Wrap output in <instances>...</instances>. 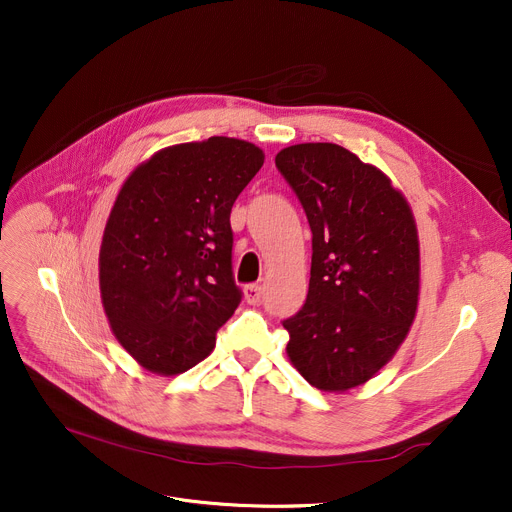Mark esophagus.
I'll return each instance as SVG.
<instances>
[{
	"instance_id": "1",
	"label": "esophagus",
	"mask_w": 512,
	"mask_h": 512,
	"mask_svg": "<svg viewBox=\"0 0 512 512\" xmlns=\"http://www.w3.org/2000/svg\"><path fill=\"white\" fill-rule=\"evenodd\" d=\"M261 297H263L261 284H249V286L245 288V301H247L249 305H257V303L261 301Z\"/></svg>"
}]
</instances>
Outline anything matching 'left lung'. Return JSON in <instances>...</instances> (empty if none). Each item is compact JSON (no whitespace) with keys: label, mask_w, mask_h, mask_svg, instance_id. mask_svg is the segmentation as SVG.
I'll use <instances>...</instances> for the list:
<instances>
[{"label":"left lung","mask_w":512,"mask_h":512,"mask_svg":"<svg viewBox=\"0 0 512 512\" xmlns=\"http://www.w3.org/2000/svg\"><path fill=\"white\" fill-rule=\"evenodd\" d=\"M313 234L303 309L284 319L286 353L324 392L369 382L405 342L419 303V236L409 201L375 166L334 143L276 155Z\"/></svg>","instance_id":"obj_1"}]
</instances>
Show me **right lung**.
I'll return each mask as SVG.
<instances>
[{
    "mask_svg": "<svg viewBox=\"0 0 512 512\" xmlns=\"http://www.w3.org/2000/svg\"><path fill=\"white\" fill-rule=\"evenodd\" d=\"M263 159L253 143L209 137L153 153L124 180L103 230L99 290L116 340L147 371L195 367L238 307L230 211Z\"/></svg>",
    "mask_w": 512,
    "mask_h": 512,
    "instance_id": "obj_1",
    "label": "right lung"
}]
</instances>
